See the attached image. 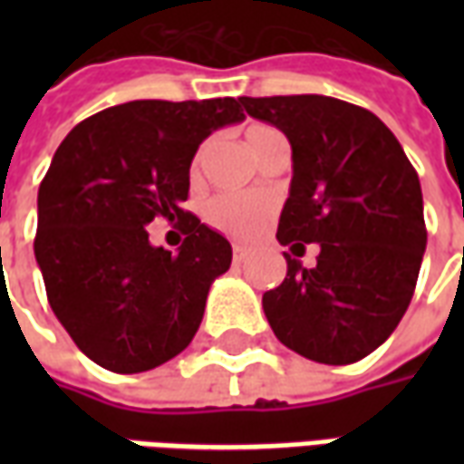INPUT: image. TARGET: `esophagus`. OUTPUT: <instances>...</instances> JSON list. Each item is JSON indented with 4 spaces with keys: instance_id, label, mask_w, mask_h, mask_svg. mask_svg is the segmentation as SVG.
I'll return each instance as SVG.
<instances>
[{
    "instance_id": "obj_1",
    "label": "esophagus",
    "mask_w": 464,
    "mask_h": 464,
    "mask_svg": "<svg viewBox=\"0 0 464 464\" xmlns=\"http://www.w3.org/2000/svg\"><path fill=\"white\" fill-rule=\"evenodd\" d=\"M248 256H251V248H248V246H241V243L233 246V263H243Z\"/></svg>"
}]
</instances>
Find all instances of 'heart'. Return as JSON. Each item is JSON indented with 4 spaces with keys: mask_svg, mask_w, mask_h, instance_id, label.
<instances>
[{
    "mask_svg": "<svg viewBox=\"0 0 464 464\" xmlns=\"http://www.w3.org/2000/svg\"><path fill=\"white\" fill-rule=\"evenodd\" d=\"M278 133L271 126H261L256 123L248 129V143L256 151L268 136ZM211 151V141H206L198 146V151L191 161V179H201L203 166ZM273 213H276V198H271L268 193H221L211 198V203L206 206V221L211 223L216 231L233 236V238H256L258 233L271 223Z\"/></svg>",
    "mask_w": 464,
    "mask_h": 464,
    "instance_id": "1",
    "label": "heart"
}]
</instances>
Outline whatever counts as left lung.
<instances>
[{
	"label": "left lung",
	"mask_w": 464,
	"mask_h": 464,
	"mask_svg": "<svg viewBox=\"0 0 464 464\" xmlns=\"http://www.w3.org/2000/svg\"><path fill=\"white\" fill-rule=\"evenodd\" d=\"M293 149L278 241L288 273L263 293L276 338L325 365L362 360L388 341L415 293L428 243L420 179L378 116L321 94L241 96ZM322 246L315 269L295 258Z\"/></svg>",
	"instance_id": "8db88e82"
}]
</instances>
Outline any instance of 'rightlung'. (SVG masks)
<instances>
[{
  "instance_id": "1",
  "label": "right lung",
  "mask_w": 464,
  "mask_h": 464,
  "mask_svg": "<svg viewBox=\"0 0 464 464\" xmlns=\"http://www.w3.org/2000/svg\"><path fill=\"white\" fill-rule=\"evenodd\" d=\"M243 119L233 96L141 99L76 123L56 149L36 198L34 256L52 311L96 365L143 372L193 341L233 251L181 203L203 139ZM159 215L179 218V254L148 241Z\"/></svg>"
}]
</instances>
